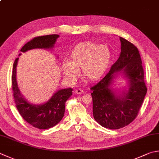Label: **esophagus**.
Returning <instances> with one entry per match:
<instances>
[{
	"label": "esophagus",
	"mask_w": 159,
	"mask_h": 159,
	"mask_svg": "<svg viewBox=\"0 0 159 159\" xmlns=\"http://www.w3.org/2000/svg\"><path fill=\"white\" fill-rule=\"evenodd\" d=\"M75 93L82 95V94H84V91L82 89H76V90H75Z\"/></svg>",
	"instance_id": "1"
}]
</instances>
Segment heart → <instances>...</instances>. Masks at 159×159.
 Segmentation results:
<instances>
[{
  "label": "heart",
  "instance_id": "obj_1",
  "mask_svg": "<svg viewBox=\"0 0 159 159\" xmlns=\"http://www.w3.org/2000/svg\"><path fill=\"white\" fill-rule=\"evenodd\" d=\"M111 61V52L105 45L82 42L70 50L68 61L61 63V68L68 80L74 81L82 70L84 79L96 82L107 72Z\"/></svg>",
  "mask_w": 159,
  "mask_h": 159
}]
</instances>
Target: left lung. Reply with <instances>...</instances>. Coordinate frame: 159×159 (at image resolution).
Wrapping results in <instances>:
<instances>
[{
    "label": "left lung",
    "mask_w": 159,
    "mask_h": 159,
    "mask_svg": "<svg viewBox=\"0 0 159 159\" xmlns=\"http://www.w3.org/2000/svg\"><path fill=\"white\" fill-rule=\"evenodd\" d=\"M121 52L107 75L91 88L93 114L98 123L110 129H118L131 123L138 115L147 93L144 70L139 50L133 43L120 37ZM119 74L127 80L128 89H113Z\"/></svg>",
    "instance_id": "obj_1"
}]
</instances>
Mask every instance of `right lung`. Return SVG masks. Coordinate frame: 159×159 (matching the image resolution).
Instances as JSON below:
<instances>
[{"label": "right lung", "instance_id": "right-lung-1", "mask_svg": "<svg viewBox=\"0 0 159 159\" xmlns=\"http://www.w3.org/2000/svg\"><path fill=\"white\" fill-rule=\"evenodd\" d=\"M59 37L58 34H50L35 37L23 46L20 50L25 52L32 49H52ZM21 54H19V56ZM19 57L13 65L11 82L15 103L19 113L29 124L40 129H47L57 125L64 116L65 103L73 93V89H60L55 92L46 102L32 104L21 94L16 81V66Z\"/></svg>", "mask_w": 159, "mask_h": 159}]
</instances>
